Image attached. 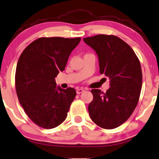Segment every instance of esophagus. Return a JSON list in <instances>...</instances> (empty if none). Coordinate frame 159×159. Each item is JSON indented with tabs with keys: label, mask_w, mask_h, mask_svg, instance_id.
I'll use <instances>...</instances> for the list:
<instances>
[{
	"label": "esophagus",
	"mask_w": 159,
	"mask_h": 159,
	"mask_svg": "<svg viewBox=\"0 0 159 159\" xmlns=\"http://www.w3.org/2000/svg\"><path fill=\"white\" fill-rule=\"evenodd\" d=\"M84 91V90L83 89V88H80V89L77 90V93L80 94V93H83Z\"/></svg>",
	"instance_id": "1"
}]
</instances>
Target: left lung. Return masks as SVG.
<instances>
[{
  "label": "left lung",
  "mask_w": 159,
  "mask_h": 159,
  "mask_svg": "<svg viewBox=\"0 0 159 159\" xmlns=\"http://www.w3.org/2000/svg\"><path fill=\"white\" fill-rule=\"evenodd\" d=\"M83 41L97 54L100 73L109 77L110 85L105 93L91 90L90 117L103 129H115L129 119L139 101L143 83L139 61L131 47L117 36L96 35Z\"/></svg>",
  "instance_id": "left-lung-1"
}]
</instances>
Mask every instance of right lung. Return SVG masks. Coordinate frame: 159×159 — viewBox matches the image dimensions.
Instances as JSON below:
<instances>
[{"label": "right lung", "mask_w": 159, "mask_h": 159, "mask_svg": "<svg viewBox=\"0 0 159 159\" xmlns=\"http://www.w3.org/2000/svg\"><path fill=\"white\" fill-rule=\"evenodd\" d=\"M81 38H40L28 45L20 55L15 74L19 102L33 122L53 129L67 117L76 96L72 88L62 89L55 77L63 71Z\"/></svg>", "instance_id": "right-lung-1"}]
</instances>
